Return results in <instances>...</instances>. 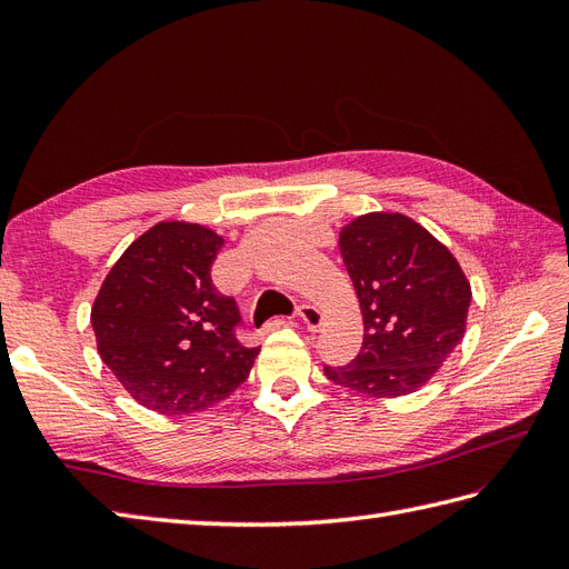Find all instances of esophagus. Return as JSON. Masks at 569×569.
I'll use <instances>...</instances> for the list:
<instances>
[{"mask_svg":"<svg viewBox=\"0 0 569 569\" xmlns=\"http://www.w3.org/2000/svg\"><path fill=\"white\" fill-rule=\"evenodd\" d=\"M298 318L306 322V328L308 330H320V325H322V312L316 308V306H310V303H300L298 306Z\"/></svg>","mask_w":569,"mask_h":569,"instance_id":"esophagus-1","label":"esophagus"}]
</instances>
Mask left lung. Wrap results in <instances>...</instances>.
<instances>
[{
    "label": "left lung",
    "instance_id": "left-lung-1",
    "mask_svg": "<svg viewBox=\"0 0 569 569\" xmlns=\"http://www.w3.org/2000/svg\"><path fill=\"white\" fill-rule=\"evenodd\" d=\"M340 251L365 316V342L328 379L396 398L428 383L462 342L471 288L426 227L398 212H369L342 227Z\"/></svg>",
    "mask_w": 569,
    "mask_h": 569
}]
</instances>
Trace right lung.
Listing matches in <instances>:
<instances>
[{
  "label": "right lung",
  "mask_w": 569,
  "mask_h": 569,
  "mask_svg": "<svg viewBox=\"0 0 569 569\" xmlns=\"http://www.w3.org/2000/svg\"><path fill=\"white\" fill-rule=\"evenodd\" d=\"M222 244L202 224L159 222L107 273L90 312L98 352L141 406L196 413L247 381L259 347L237 340V300L212 283Z\"/></svg>",
  "instance_id": "add662e5"
}]
</instances>
